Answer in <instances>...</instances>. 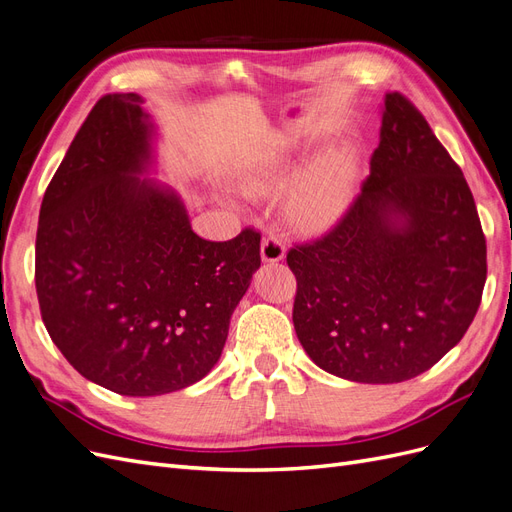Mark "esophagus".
Masks as SVG:
<instances>
[{"label":"esophagus","instance_id":"34e87169","mask_svg":"<svg viewBox=\"0 0 512 512\" xmlns=\"http://www.w3.org/2000/svg\"><path fill=\"white\" fill-rule=\"evenodd\" d=\"M260 254L265 262H280L286 256V243L277 235H273V232H269V235L262 239Z\"/></svg>","mask_w":512,"mask_h":512}]
</instances>
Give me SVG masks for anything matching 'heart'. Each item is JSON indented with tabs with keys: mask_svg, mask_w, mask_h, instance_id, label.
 <instances>
[{
	"mask_svg": "<svg viewBox=\"0 0 512 512\" xmlns=\"http://www.w3.org/2000/svg\"><path fill=\"white\" fill-rule=\"evenodd\" d=\"M290 149H277L258 158L243 175L247 194H271L280 190L294 170ZM356 175V156L348 145L331 147L309 162L286 192V211L301 228H318L342 211Z\"/></svg>",
	"mask_w": 512,
	"mask_h": 512,
	"instance_id": "heart-1",
	"label": "heart"
}]
</instances>
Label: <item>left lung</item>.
<instances>
[{"label": "left lung", "mask_w": 512, "mask_h": 512, "mask_svg": "<svg viewBox=\"0 0 512 512\" xmlns=\"http://www.w3.org/2000/svg\"><path fill=\"white\" fill-rule=\"evenodd\" d=\"M286 262L294 331L333 376L404 382L461 342L487 280L485 235L461 168L408 98L384 96L361 194Z\"/></svg>", "instance_id": "1"}]
</instances>
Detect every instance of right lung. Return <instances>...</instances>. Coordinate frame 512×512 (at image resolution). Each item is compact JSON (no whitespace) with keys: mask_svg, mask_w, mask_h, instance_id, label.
<instances>
[{"mask_svg":"<svg viewBox=\"0 0 512 512\" xmlns=\"http://www.w3.org/2000/svg\"><path fill=\"white\" fill-rule=\"evenodd\" d=\"M153 136L141 96L100 98L44 192L36 235L53 344L83 378L128 397L203 380L260 267V232L198 237L179 194L141 177Z\"/></svg>","mask_w":512,"mask_h":512,"instance_id":"1","label":"right lung"}]
</instances>
